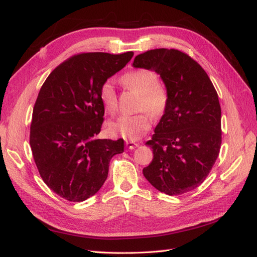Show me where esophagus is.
<instances>
[{"instance_id": "esophagus-1", "label": "esophagus", "mask_w": 257, "mask_h": 257, "mask_svg": "<svg viewBox=\"0 0 257 257\" xmlns=\"http://www.w3.org/2000/svg\"><path fill=\"white\" fill-rule=\"evenodd\" d=\"M125 146H127L128 149L133 150V149H135V148H137V147L139 146V144L134 143V141H125Z\"/></svg>"}]
</instances>
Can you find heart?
<instances>
[{
  "label": "heart",
  "instance_id": "obj_1",
  "mask_svg": "<svg viewBox=\"0 0 257 257\" xmlns=\"http://www.w3.org/2000/svg\"><path fill=\"white\" fill-rule=\"evenodd\" d=\"M122 84L127 88L140 94L137 110L134 116H121L109 123V132L128 140H138L149 132L152 117L161 118L169 105L167 87L158 80L155 72L146 68H136L122 75ZM99 99L108 113H116L118 99L111 80L102 83L99 89Z\"/></svg>",
  "mask_w": 257,
  "mask_h": 257
}]
</instances>
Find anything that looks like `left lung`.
Returning <instances> with one entry per match:
<instances>
[{"instance_id":"left-lung-1","label":"left lung","mask_w":257,"mask_h":257,"mask_svg":"<svg viewBox=\"0 0 257 257\" xmlns=\"http://www.w3.org/2000/svg\"><path fill=\"white\" fill-rule=\"evenodd\" d=\"M134 66L160 74L169 91L167 111L146 143L154 159L144 168V176L160 192L187 193L204 181L220 154L217 92L200 64L174 48L139 54Z\"/></svg>"}]
</instances>
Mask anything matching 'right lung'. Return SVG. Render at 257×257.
Masks as SVG:
<instances>
[{
    "instance_id": "1",
    "label": "right lung",
    "mask_w": 257,
    "mask_h": 257,
    "mask_svg": "<svg viewBox=\"0 0 257 257\" xmlns=\"http://www.w3.org/2000/svg\"><path fill=\"white\" fill-rule=\"evenodd\" d=\"M134 52L81 53L53 70L33 108L30 145L43 181L61 198L81 202L97 193L123 139H95L105 108L102 83L123 68Z\"/></svg>"
}]
</instances>
